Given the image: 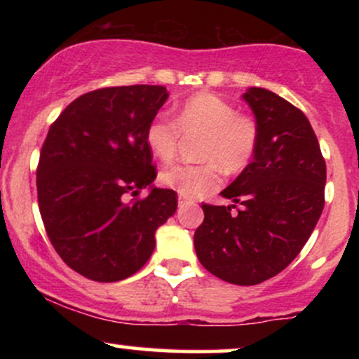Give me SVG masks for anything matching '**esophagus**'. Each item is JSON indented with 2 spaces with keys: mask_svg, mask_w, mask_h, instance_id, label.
I'll list each match as a JSON object with an SVG mask.
<instances>
[{
  "mask_svg": "<svg viewBox=\"0 0 359 359\" xmlns=\"http://www.w3.org/2000/svg\"><path fill=\"white\" fill-rule=\"evenodd\" d=\"M189 203H194V201L187 199V197H184V196L179 197V205H184V204H189Z\"/></svg>",
  "mask_w": 359,
  "mask_h": 359,
  "instance_id": "esophagus-1",
  "label": "esophagus"
}]
</instances>
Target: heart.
Wrapping results in <instances>:
<instances>
[{"instance_id":"1","label":"heart","mask_w":359,"mask_h":359,"mask_svg":"<svg viewBox=\"0 0 359 359\" xmlns=\"http://www.w3.org/2000/svg\"><path fill=\"white\" fill-rule=\"evenodd\" d=\"M182 133L203 137L199 165L179 163L160 174V182L184 197H194L217 187L222 170L241 174L253 162L258 150L259 130L251 116L238 113L231 102L212 93H197L187 97L175 119L156 114L145 130V142L151 155L168 163L175 158Z\"/></svg>"}]
</instances>
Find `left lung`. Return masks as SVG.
<instances>
[{"label": "left lung", "instance_id": "1", "mask_svg": "<svg viewBox=\"0 0 359 359\" xmlns=\"http://www.w3.org/2000/svg\"><path fill=\"white\" fill-rule=\"evenodd\" d=\"M243 97L257 118L258 150L221 192L231 205L203 203L194 246L217 278L257 285L287 269L314 231L324 209L325 160L299 108L263 88Z\"/></svg>", "mask_w": 359, "mask_h": 359}]
</instances>
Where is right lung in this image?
Instances as JSON below:
<instances>
[{"mask_svg": "<svg viewBox=\"0 0 359 359\" xmlns=\"http://www.w3.org/2000/svg\"><path fill=\"white\" fill-rule=\"evenodd\" d=\"M167 97L163 86L96 89L50 125L36 167L39 208L52 246L82 277L118 282L137 273L175 212L172 189L138 197L156 177L145 130Z\"/></svg>", "mask_w": 359, "mask_h": 359, "instance_id": "right-lung-1", "label": "right lung"}]
</instances>
